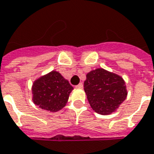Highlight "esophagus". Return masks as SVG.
Instances as JSON below:
<instances>
[{
	"label": "esophagus",
	"mask_w": 154,
	"mask_h": 154,
	"mask_svg": "<svg viewBox=\"0 0 154 154\" xmlns=\"http://www.w3.org/2000/svg\"><path fill=\"white\" fill-rule=\"evenodd\" d=\"M83 87V84L82 83V82H80L79 84H77V86H76V88H82Z\"/></svg>",
	"instance_id": "obj_1"
}]
</instances>
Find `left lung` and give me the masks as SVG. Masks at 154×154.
Instances as JSON below:
<instances>
[{"label":"left lung","instance_id":"1","mask_svg":"<svg viewBox=\"0 0 154 154\" xmlns=\"http://www.w3.org/2000/svg\"><path fill=\"white\" fill-rule=\"evenodd\" d=\"M84 90L92 109L103 116L116 110L127 95L123 78L102 68L87 74Z\"/></svg>","mask_w":154,"mask_h":154}]
</instances>
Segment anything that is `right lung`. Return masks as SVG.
<instances>
[{
	"label": "right lung",
	"instance_id": "1",
	"mask_svg": "<svg viewBox=\"0 0 154 154\" xmlns=\"http://www.w3.org/2000/svg\"><path fill=\"white\" fill-rule=\"evenodd\" d=\"M72 89L67 80L53 71L33 82V101L43 109L55 112L66 105Z\"/></svg>",
	"mask_w": 154,
	"mask_h": 154
}]
</instances>
